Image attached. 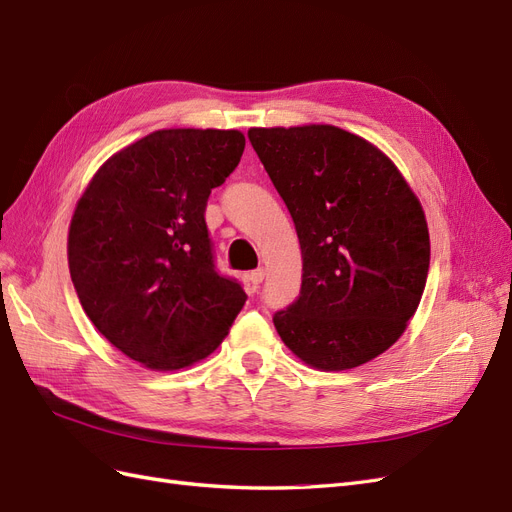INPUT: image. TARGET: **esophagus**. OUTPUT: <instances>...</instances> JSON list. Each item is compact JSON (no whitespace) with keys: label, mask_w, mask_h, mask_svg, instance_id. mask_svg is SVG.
<instances>
[{"label":"esophagus","mask_w":512,"mask_h":512,"mask_svg":"<svg viewBox=\"0 0 512 512\" xmlns=\"http://www.w3.org/2000/svg\"><path fill=\"white\" fill-rule=\"evenodd\" d=\"M247 280L252 282V288L256 290L258 284H260L262 280H265V269H254V271H250V273H247Z\"/></svg>","instance_id":"34e87169"}]
</instances>
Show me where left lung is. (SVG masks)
Returning a JSON list of instances; mask_svg holds the SVG:
<instances>
[{"label": "left lung", "mask_w": 512, "mask_h": 512, "mask_svg": "<svg viewBox=\"0 0 512 512\" xmlns=\"http://www.w3.org/2000/svg\"><path fill=\"white\" fill-rule=\"evenodd\" d=\"M247 138L297 226L301 294L273 324L320 371L389 350L421 303L429 230L421 200L393 160L331 123L250 128Z\"/></svg>", "instance_id": "obj_1"}]
</instances>
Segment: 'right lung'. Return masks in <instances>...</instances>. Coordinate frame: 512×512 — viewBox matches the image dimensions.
I'll return each instance as SVG.
<instances>
[{
    "label": "right lung",
    "mask_w": 512,
    "mask_h": 512,
    "mask_svg": "<svg viewBox=\"0 0 512 512\" xmlns=\"http://www.w3.org/2000/svg\"><path fill=\"white\" fill-rule=\"evenodd\" d=\"M239 130L166 128L113 153L74 207L68 265L94 327L153 371L218 348L245 303L213 269L207 198L237 168Z\"/></svg>",
    "instance_id": "add662e5"
}]
</instances>
